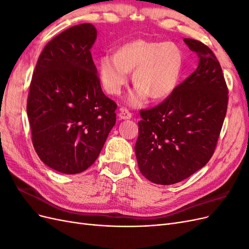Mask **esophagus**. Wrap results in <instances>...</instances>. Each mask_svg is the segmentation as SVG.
<instances>
[{
    "mask_svg": "<svg viewBox=\"0 0 249 249\" xmlns=\"http://www.w3.org/2000/svg\"><path fill=\"white\" fill-rule=\"evenodd\" d=\"M118 116L120 119H130L132 117V113L125 108H122L119 109Z\"/></svg>",
    "mask_w": 249,
    "mask_h": 249,
    "instance_id": "1",
    "label": "esophagus"
}]
</instances>
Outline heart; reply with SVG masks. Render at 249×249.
Returning <instances> with one entry per match:
<instances>
[{
	"label": "heart",
	"mask_w": 249,
	"mask_h": 249,
	"mask_svg": "<svg viewBox=\"0 0 249 249\" xmlns=\"http://www.w3.org/2000/svg\"><path fill=\"white\" fill-rule=\"evenodd\" d=\"M183 53L172 42L137 39L124 44L114 56H103L99 61L102 84L110 94L117 95L127 83L136 89L129 103L137 106L146 99L158 101L171 94L177 87L183 69Z\"/></svg>",
	"instance_id": "1"
}]
</instances>
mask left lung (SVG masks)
Segmentation results:
<instances>
[{
	"instance_id": "1",
	"label": "left lung",
	"mask_w": 249,
	"mask_h": 249,
	"mask_svg": "<svg viewBox=\"0 0 249 249\" xmlns=\"http://www.w3.org/2000/svg\"><path fill=\"white\" fill-rule=\"evenodd\" d=\"M199 62L158 106L140 111L135 144L140 172L172 185L202 168L213 156L227 114L229 89L219 61L202 42L185 38Z\"/></svg>"
}]
</instances>
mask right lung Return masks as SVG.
<instances>
[{
    "instance_id": "add662e5",
    "label": "right lung",
    "mask_w": 249,
    "mask_h": 249,
    "mask_svg": "<svg viewBox=\"0 0 249 249\" xmlns=\"http://www.w3.org/2000/svg\"><path fill=\"white\" fill-rule=\"evenodd\" d=\"M91 24L71 27L42 50L27 102L32 143L39 159L66 175L95 162L115 124L117 105L104 94L90 49Z\"/></svg>"
}]
</instances>
